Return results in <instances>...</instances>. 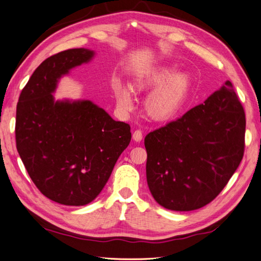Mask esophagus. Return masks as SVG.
<instances>
[{
  "label": "esophagus",
  "instance_id": "esophagus-1",
  "mask_svg": "<svg viewBox=\"0 0 261 261\" xmlns=\"http://www.w3.org/2000/svg\"><path fill=\"white\" fill-rule=\"evenodd\" d=\"M132 138H133V140H135V141L140 142L142 140V132H141V130H136L135 132H133Z\"/></svg>",
  "mask_w": 261,
  "mask_h": 261
}]
</instances>
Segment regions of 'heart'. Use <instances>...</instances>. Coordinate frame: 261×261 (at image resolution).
<instances>
[{
	"mask_svg": "<svg viewBox=\"0 0 261 261\" xmlns=\"http://www.w3.org/2000/svg\"><path fill=\"white\" fill-rule=\"evenodd\" d=\"M173 66H162L151 70L139 76L135 81L138 91L155 88L144 101L148 116L156 121H167L173 118L184 106L190 92V77L185 73L177 74ZM113 94L118 109L123 113L132 110L133 98L129 88L120 82L113 83Z\"/></svg>",
	"mask_w": 261,
	"mask_h": 261,
	"instance_id": "b5f03b06",
	"label": "heart"
}]
</instances>
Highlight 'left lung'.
<instances>
[{
  "instance_id": "1",
  "label": "left lung",
  "mask_w": 261,
  "mask_h": 261,
  "mask_svg": "<svg viewBox=\"0 0 261 261\" xmlns=\"http://www.w3.org/2000/svg\"><path fill=\"white\" fill-rule=\"evenodd\" d=\"M246 116L227 81L201 105L144 138L147 181L162 207L191 211L213 201L245 152Z\"/></svg>"
}]
</instances>
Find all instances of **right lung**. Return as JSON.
<instances>
[{
	"mask_svg": "<svg viewBox=\"0 0 261 261\" xmlns=\"http://www.w3.org/2000/svg\"><path fill=\"white\" fill-rule=\"evenodd\" d=\"M94 52L71 48L42 62L16 106V149L36 188L52 201L84 205L99 196L131 140L130 125L89 100L56 101L59 79Z\"/></svg>",
	"mask_w": 261,
	"mask_h": 261,
	"instance_id": "1",
	"label": "right lung"
}]
</instances>
